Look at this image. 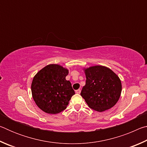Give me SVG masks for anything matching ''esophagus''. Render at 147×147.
Listing matches in <instances>:
<instances>
[{
    "mask_svg": "<svg viewBox=\"0 0 147 147\" xmlns=\"http://www.w3.org/2000/svg\"><path fill=\"white\" fill-rule=\"evenodd\" d=\"M80 92H81L80 89H77V90L75 91V93H77V94H80Z\"/></svg>",
    "mask_w": 147,
    "mask_h": 147,
    "instance_id": "1",
    "label": "esophagus"
}]
</instances>
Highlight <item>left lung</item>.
I'll return each instance as SVG.
<instances>
[{
  "label": "left lung",
  "mask_w": 147,
  "mask_h": 147,
  "mask_svg": "<svg viewBox=\"0 0 147 147\" xmlns=\"http://www.w3.org/2000/svg\"><path fill=\"white\" fill-rule=\"evenodd\" d=\"M84 71L86 81L80 94L89 108L102 112L115 106L122 91L119 77L102 65L91 66Z\"/></svg>",
  "instance_id": "1"
}]
</instances>
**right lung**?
Here are the masks:
<instances>
[{"instance_id": "obj_1", "label": "right lung", "mask_w": 147, "mask_h": 147, "mask_svg": "<svg viewBox=\"0 0 147 147\" xmlns=\"http://www.w3.org/2000/svg\"><path fill=\"white\" fill-rule=\"evenodd\" d=\"M67 69L58 64H49L38 72L31 85L32 97L44 112L56 114L65 109L75 93L66 80Z\"/></svg>"}]
</instances>
